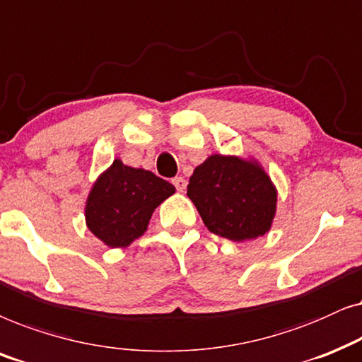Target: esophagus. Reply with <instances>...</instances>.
Masks as SVG:
<instances>
[{
  "label": "esophagus",
  "mask_w": 362,
  "mask_h": 362,
  "mask_svg": "<svg viewBox=\"0 0 362 362\" xmlns=\"http://www.w3.org/2000/svg\"><path fill=\"white\" fill-rule=\"evenodd\" d=\"M172 184L175 185V189L178 190V192H184L185 189H187V180L184 177H175L172 180Z\"/></svg>",
  "instance_id": "esophagus-1"
}]
</instances>
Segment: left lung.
<instances>
[{
    "label": "left lung",
    "instance_id": "left-lung-1",
    "mask_svg": "<svg viewBox=\"0 0 362 362\" xmlns=\"http://www.w3.org/2000/svg\"><path fill=\"white\" fill-rule=\"evenodd\" d=\"M187 195L206 228L231 242L263 237L276 214V187L255 158L214 153L192 173Z\"/></svg>",
    "mask_w": 362,
    "mask_h": 362
}]
</instances>
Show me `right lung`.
Returning <instances> with one entry per match:
<instances>
[{"instance_id":"obj_1","label":"right lung","mask_w":362,"mask_h":362,"mask_svg":"<svg viewBox=\"0 0 362 362\" xmlns=\"http://www.w3.org/2000/svg\"><path fill=\"white\" fill-rule=\"evenodd\" d=\"M172 194L167 180L115 158L89 192L86 225L109 248H125L146 233L153 210Z\"/></svg>"}]
</instances>
